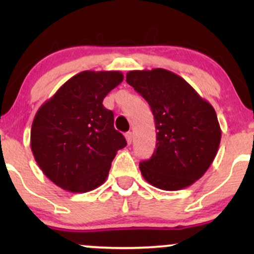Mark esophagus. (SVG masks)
<instances>
[{
  "label": "esophagus",
  "mask_w": 254,
  "mask_h": 254,
  "mask_svg": "<svg viewBox=\"0 0 254 254\" xmlns=\"http://www.w3.org/2000/svg\"><path fill=\"white\" fill-rule=\"evenodd\" d=\"M125 138H127V144H130L131 142H132V132H131V131H129V132L125 133Z\"/></svg>",
  "instance_id": "esophagus-1"
}]
</instances>
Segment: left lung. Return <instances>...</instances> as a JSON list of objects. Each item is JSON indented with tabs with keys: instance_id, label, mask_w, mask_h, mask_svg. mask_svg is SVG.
<instances>
[{
	"instance_id": "left-lung-1",
	"label": "left lung",
	"mask_w": 254,
	"mask_h": 254,
	"mask_svg": "<svg viewBox=\"0 0 254 254\" xmlns=\"http://www.w3.org/2000/svg\"><path fill=\"white\" fill-rule=\"evenodd\" d=\"M127 82L147 100L155 121L156 149L139 162L142 176L166 191L192 185L210 167L220 145L214 107L166 69L129 71Z\"/></svg>"
}]
</instances>
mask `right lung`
<instances>
[{
	"instance_id": "right-lung-1",
	"label": "right lung",
	"mask_w": 254,
	"mask_h": 254,
	"mask_svg": "<svg viewBox=\"0 0 254 254\" xmlns=\"http://www.w3.org/2000/svg\"><path fill=\"white\" fill-rule=\"evenodd\" d=\"M121 71H82L38 110L31 149L38 166L63 190L82 193L105 183L111 162L127 145L104 98L123 81Z\"/></svg>"
}]
</instances>
